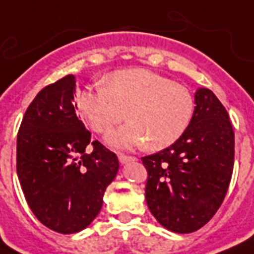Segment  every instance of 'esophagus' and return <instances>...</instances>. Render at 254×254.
<instances>
[{
    "label": "esophagus",
    "instance_id": "34e87169",
    "mask_svg": "<svg viewBox=\"0 0 254 254\" xmlns=\"http://www.w3.org/2000/svg\"><path fill=\"white\" fill-rule=\"evenodd\" d=\"M119 161L121 163H127V162H131V161H137L135 157H131V155H127V154H123V153H119Z\"/></svg>",
    "mask_w": 254,
    "mask_h": 254
}]
</instances>
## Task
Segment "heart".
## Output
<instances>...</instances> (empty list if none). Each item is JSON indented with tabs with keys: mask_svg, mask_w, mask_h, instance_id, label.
<instances>
[{
	"mask_svg": "<svg viewBox=\"0 0 254 254\" xmlns=\"http://www.w3.org/2000/svg\"><path fill=\"white\" fill-rule=\"evenodd\" d=\"M79 108L96 133L105 134L123 120L124 127L108 135L116 147L146 142L150 150L173 145L189 127L195 101L189 88L145 68L120 69L104 79V85L85 87Z\"/></svg>",
	"mask_w": 254,
	"mask_h": 254,
	"instance_id": "obj_1",
	"label": "heart"
}]
</instances>
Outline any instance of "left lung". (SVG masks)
Here are the masks:
<instances>
[{
	"instance_id": "obj_1",
	"label": "left lung",
	"mask_w": 254,
	"mask_h": 254,
	"mask_svg": "<svg viewBox=\"0 0 254 254\" xmlns=\"http://www.w3.org/2000/svg\"><path fill=\"white\" fill-rule=\"evenodd\" d=\"M195 104L185 133L142 158L147 207L159 224L177 233L195 232L212 219L235 163V131L224 105L207 88L197 89Z\"/></svg>"
}]
</instances>
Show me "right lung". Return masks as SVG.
I'll list each match as a JSON object with an SVG mask.
<instances>
[{
    "label": "right lung",
    "mask_w": 254,
    "mask_h": 254,
    "mask_svg": "<svg viewBox=\"0 0 254 254\" xmlns=\"http://www.w3.org/2000/svg\"><path fill=\"white\" fill-rule=\"evenodd\" d=\"M73 95V75L43 88L17 135V174L26 201L42 224L64 235L91 224L119 171L117 155L91 141Z\"/></svg>",
    "instance_id": "add662e5"
}]
</instances>
